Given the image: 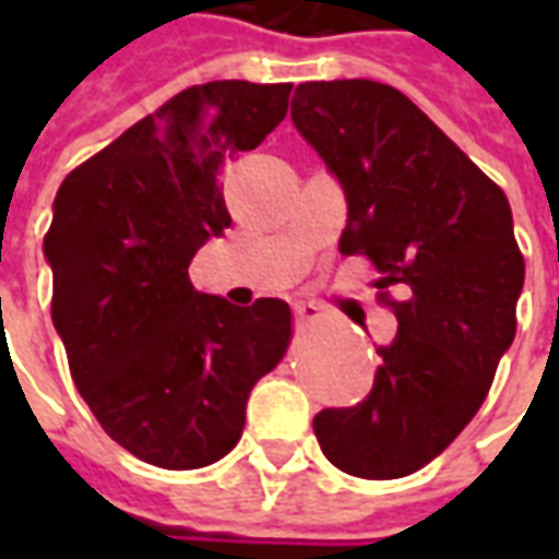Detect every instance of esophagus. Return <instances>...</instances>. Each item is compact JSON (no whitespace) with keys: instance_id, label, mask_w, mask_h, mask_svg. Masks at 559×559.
I'll return each mask as SVG.
<instances>
[{"instance_id":"34e87169","label":"esophagus","mask_w":559,"mask_h":559,"mask_svg":"<svg viewBox=\"0 0 559 559\" xmlns=\"http://www.w3.org/2000/svg\"><path fill=\"white\" fill-rule=\"evenodd\" d=\"M293 314L299 323H317L323 320V308L317 302H293Z\"/></svg>"}]
</instances>
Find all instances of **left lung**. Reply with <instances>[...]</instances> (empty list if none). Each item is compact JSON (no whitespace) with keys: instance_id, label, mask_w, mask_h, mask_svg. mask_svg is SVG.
I'll return each instance as SVG.
<instances>
[{"instance_id":"1","label":"left lung","mask_w":559,"mask_h":559,"mask_svg":"<svg viewBox=\"0 0 559 559\" xmlns=\"http://www.w3.org/2000/svg\"><path fill=\"white\" fill-rule=\"evenodd\" d=\"M290 116L347 197L341 254L368 257L399 335L374 389L314 416L323 455L362 479L421 469L467 428L515 338L524 257L512 209L419 107L386 83H302ZM404 283V304L388 296Z\"/></svg>"}]
</instances>
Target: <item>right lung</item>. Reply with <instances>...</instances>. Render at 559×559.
Masks as SVG:
<instances>
[{"mask_svg": "<svg viewBox=\"0 0 559 559\" xmlns=\"http://www.w3.org/2000/svg\"><path fill=\"white\" fill-rule=\"evenodd\" d=\"M290 83L173 95L59 185L44 254L53 326L83 401L146 464L197 469L239 443L251 389L284 359L290 305L236 308L188 266L230 227L218 173L287 116Z\"/></svg>", "mask_w": 559, "mask_h": 559, "instance_id": "1", "label": "right lung"}]
</instances>
